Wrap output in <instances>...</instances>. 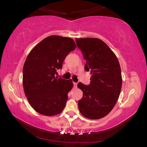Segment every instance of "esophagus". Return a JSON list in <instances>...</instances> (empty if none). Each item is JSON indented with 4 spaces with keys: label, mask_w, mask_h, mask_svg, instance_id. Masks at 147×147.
Listing matches in <instances>:
<instances>
[{
    "label": "esophagus",
    "mask_w": 147,
    "mask_h": 147,
    "mask_svg": "<svg viewBox=\"0 0 147 147\" xmlns=\"http://www.w3.org/2000/svg\"><path fill=\"white\" fill-rule=\"evenodd\" d=\"M73 85H74V88H76V87H77V83L73 82Z\"/></svg>",
    "instance_id": "34e87169"
}]
</instances>
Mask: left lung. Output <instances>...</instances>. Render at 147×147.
Here are the masks:
<instances>
[{"instance_id":"8db88e82","label":"left lung","mask_w":147,"mask_h":147,"mask_svg":"<svg viewBox=\"0 0 147 147\" xmlns=\"http://www.w3.org/2000/svg\"><path fill=\"white\" fill-rule=\"evenodd\" d=\"M76 45L86 61L85 69L90 71V84H78L83 92L78 100L82 115L89 119H99L112 110L122 87L120 64L117 58L103 41L98 38H76Z\"/></svg>"}]
</instances>
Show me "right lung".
I'll list each match as a JSON object with an SVG mask.
<instances>
[{
  "instance_id": "add662e5",
  "label": "right lung",
  "mask_w": 147,
  "mask_h": 147,
  "mask_svg": "<svg viewBox=\"0 0 147 147\" xmlns=\"http://www.w3.org/2000/svg\"><path fill=\"white\" fill-rule=\"evenodd\" d=\"M76 49L73 39L51 36L30 52L23 67V84L28 102L37 112L46 116L60 113L73 87L71 79L56 77L65 57Z\"/></svg>"
}]
</instances>
